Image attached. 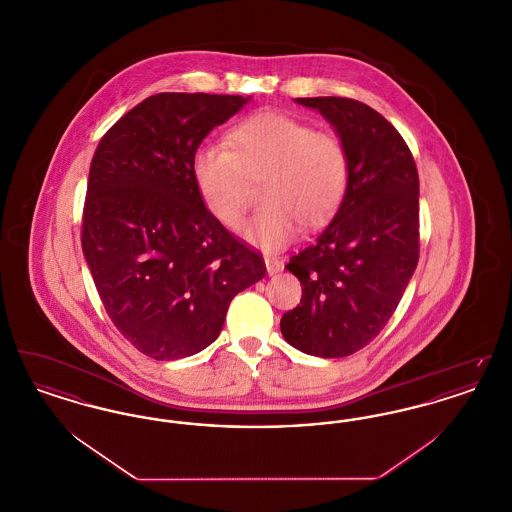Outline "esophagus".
Wrapping results in <instances>:
<instances>
[{
    "instance_id": "34e87169",
    "label": "esophagus",
    "mask_w": 512,
    "mask_h": 512,
    "mask_svg": "<svg viewBox=\"0 0 512 512\" xmlns=\"http://www.w3.org/2000/svg\"><path fill=\"white\" fill-rule=\"evenodd\" d=\"M265 265H267L268 276H274V274H278L284 268L280 261H276L272 257H265Z\"/></svg>"
}]
</instances>
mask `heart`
<instances>
[{
  "mask_svg": "<svg viewBox=\"0 0 512 512\" xmlns=\"http://www.w3.org/2000/svg\"><path fill=\"white\" fill-rule=\"evenodd\" d=\"M228 147L205 142L190 163L207 213L234 230L242 224L251 180H263L265 207L244 226L245 240L265 251L290 244L297 226L320 228L336 215L349 186V155L340 136L280 111L238 122Z\"/></svg>",
  "mask_w": 512,
  "mask_h": 512,
  "instance_id": "b5f03b06",
  "label": "heart"
}]
</instances>
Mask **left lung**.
I'll return each mask as SVG.
<instances>
[{
	"instance_id": "left-lung-1",
	"label": "left lung",
	"mask_w": 512,
	"mask_h": 512,
	"mask_svg": "<svg viewBox=\"0 0 512 512\" xmlns=\"http://www.w3.org/2000/svg\"><path fill=\"white\" fill-rule=\"evenodd\" d=\"M317 109L349 155V186L332 222L286 268L303 286L280 320L295 349L336 359L388 324L418 263V172L401 134L349 98H297Z\"/></svg>"
}]
</instances>
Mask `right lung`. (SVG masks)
Segmentation results:
<instances>
[{
  "instance_id": "add662e5",
  "label": "right lung",
  "mask_w": 512,
  "mask_h": 512,
  "mask_svg": "<svg viewBox=\"0 0 512 512\" xmlns=\"http://www.w3.org/2000/svg\"><path fill=\"white\" fill-rule=\"evenodd\" d=\"M247 101L155 94L94 153L82 251L107 315L155 361L211 345L234 295L267 274L263 257L207 213L190 171L195 147Z\"/></svg>"
}]
</instances>
